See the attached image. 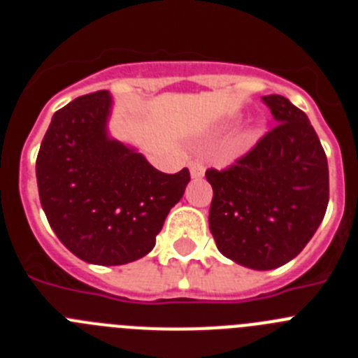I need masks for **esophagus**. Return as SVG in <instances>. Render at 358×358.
<instances>
[{
  "label": "esophagus",
  "instance_id": "1",
  "mask_svg": "<svg viewBox=\"0 0 358 358\" xmlns=\"http://www.w3.org/2000/svg\"><path fill=\"white\" fill-rule=\"evenodd\" d=\"M188 166H189V173H192V177H194V179H201L202 176H204V163H202L201 159H192L188 163Z\"/></svg>",
  "mask_w": 358,
  "mask_h": 358
}]
</instances>
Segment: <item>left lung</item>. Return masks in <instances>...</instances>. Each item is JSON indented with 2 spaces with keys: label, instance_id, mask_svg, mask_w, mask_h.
Masks as SVG:
<instances>
[{
  "label": "left lung",
  "instance_id": "8db88e82",
  "mask_svg": "<svg viewBox=\"0 0 358 358\" xmlns=\"http://www.w3.org/2000/svg\"><path fill=\"white\" fill-rule=\"evenodd\" d=\"M273 127L224 170L213 188L210 231L226 258L256 271L285 265L305 249L327 213L328 161L301 109L281 94L262 96Z\"/></svg>",
  "mask_w": 358,
  "mask_h": 358
}]
</instances>
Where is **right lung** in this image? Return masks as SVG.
I'll use <instances>...</instances> for the list:
<instances>
[{
  "label": "right lung",
  "instance_id": "1",
  "mask_svg": "<svg viewBox=\"0 0 358 358\" xmlns=\"http://www.w3.org/2000/svg\"><path fill=\"white\" fill-rule=\"evenodd\" d=\"M109 91L84 94L53 115L37 154L39 199L66 248L94 265L140 260L156 245L188 169L156 170L140 152L110 140Z\"/></svg>",
  "mask_w": 358,
  "mask_h": 358
}]
</instances>
